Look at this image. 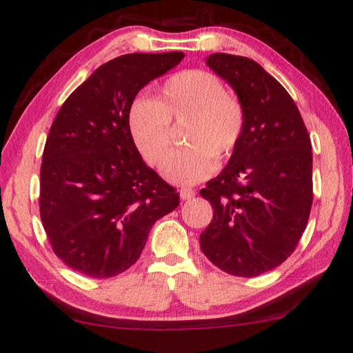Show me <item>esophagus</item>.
<instances>
[{
	"label": "esophagus",
	"instance_id": "esophagus-1",
	"mask_svg": "<svg viewBox=\"0 0 353 353\" xmlns=\"http://www.w3.org/2000/svg\"><path fill=\"white\" fill-rule=\"evenodd\" d=\"M179 193H181L182 201H188V199L194 198V196H196V191L191 190V188H182L181 191H179Z\"/></svg>",
	"mask_w": 353,
	"mask_h": 353
}]
</instances>
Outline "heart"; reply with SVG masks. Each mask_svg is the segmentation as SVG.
<instances>
[{
    "mask_svg": "<svg viewBox=\"0 0 353 353\" xmlns=\"http://www.w3.org/2000/svg\"><path fill=\"white\" fill-rule=\"evenodd\" d=\"M187 119L182 143L162 165L168 181L193 185L227 160L244 132L240 99L227 93L224 83L204 70H183L170 76L154 99L137 98L128 112V126L137 149L149 165H159L171 145V123Z\"/></svg>",
    "mask_w": 353,
    "mask_h": 353,
    "instance_id": "obj_1",
    "label": "heart"
}]
</instances>
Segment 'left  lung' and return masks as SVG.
Here are the masks:
<instances>
[{
    "instance_id": "8db88e82",
    "label": "left lung",
    "mask_w": 353,
    "mask_h": 353,
    "mask_svg": "<svg viewBox=\"0 0 353 353\" xmlns=\"http://www.w3.org/2000/svg\"><path fill=\"white\" fill-rule=\"evenodd\" d=\"M205 63L234 88L246 123L229 163L201 190L213 208L201 249L224 272L255 277L282 265L305 230L312 141L290 93L261 65L225 52Z\"/></svg>"
}]
</instances>
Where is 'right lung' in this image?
<instances>
[{
	"label": "right lung",
	"mask_w": 353,
	"mask_h": 353,
	"mask_svg": "<svg viewBox=\"0 0 353 353\" xmlns=\"http://www.w3.org/2000/svg\"><path fill=\"white\" fill-rule=\"evenodd\" d=\"M181 51L119 56L70 94L48 134L40 168V218L71 270L107 279L139 260L149 230L179 193L143 162L128 112L143 87L174 68Z\"/></svg>",
	"instance_id": "right-lung-1"
}]
</instances>
